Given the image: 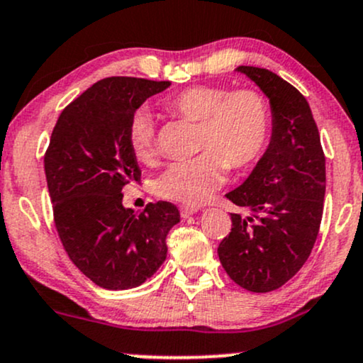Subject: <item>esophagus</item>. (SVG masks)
<instances>
[{"mask_svg":"<svg viewBox=\"0 0 363 363\" xmlns=\"http://www.w3.org/2000/svg\"><path fill=\"white\" fill-rule=\"evenodd\" d=\"M196 213H199L198 206H181V216L182 218H189V216L196 215Z\"/></svg>","mask_w":363,"mask_h":363,"instance_id":"1","label":"esophagus"}]
</instances>
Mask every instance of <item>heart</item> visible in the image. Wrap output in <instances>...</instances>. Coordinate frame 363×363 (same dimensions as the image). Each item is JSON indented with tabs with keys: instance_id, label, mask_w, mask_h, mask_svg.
Instances as JSON below:
<instances>
[{
	"instance_id": "heart-1",
	"label": "heart",
	"mask_w": 363,
	"mask_h": 363,
	"mask_svg": "<svg viewBox=\"0 0 363 363\" xmlns=\"http://www.w3.org/2000/svg\"><path fill=\"white\" fill-rule=\"evenodd\" d=\"M165 108L199 121V155L177 160L155 179L154 191L164 199L199 204L221 186L225 170L252 164L264 150L270 130L269 104L252 89L193 86L165 99ZM126 142L140 162L154 155V118L138 108L126 126Z\"/></svg>"
}]
</instances>
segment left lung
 <instances>
[{
  "mask_svg": "<svg viewBox=\"0 0 363 363\" xmlns=\"http://www.w3.org/2000/svg\"><path fill=\"white\" fill-rule=\"evenodd\" d=\"M265 94L272 130L264 155L237 189L226 193L245 213H231L218 257L231 281L270 292L299 272L316 242L326 191L325 154L303 94L267 69H235Z\"/></svg>",
  "mask_w": 363,
  "mask_h": 363,
  "instance_id": "left-lung-1",
  "label": "left lung"
}]
</instances>
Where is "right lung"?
<instances>
[{
	"instance_id": "add662e5",
	"label": "right lung",
	"mask_w": 363,
	"mask_h": 363,
	"mask_svg": "<svg viewBox=\"0 0 363 363\" xmlns=\"http://www.w3.org/2000/svg\"><path fill=\"white\" fill-rule=\"evenodd\" d=\"M170 81L106 77L60 113L45 154V176L60 242L77 269L103 289L142 286L167 259L165 237L181 221L167 201L135 213L125 186L142 179L126 142L130 116Z\"/></svg>"
}]
</instances>
